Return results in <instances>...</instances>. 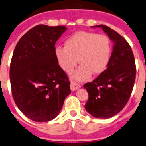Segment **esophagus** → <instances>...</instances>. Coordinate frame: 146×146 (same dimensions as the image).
Returning a JSON list of instances; mask_svg holds the SVG:
<instances>
[{
	"instance_id": "1",
	"label": "esophagus",
	"mask_w": 146,
	"mask_h": 146,
	"mask_svg": "<svg viewBox=\"0 0 146 146\" xmlns=\"http://www.w3.org/2000/svg\"><path fill=\"white\" fill-rule=\"evenodd\" d=\"M81 86L78 84L76 83V82H72L71 84H70V90H71L72 91H76L77 90H78V89H80Z\"/></svg>"
}]
</instances>
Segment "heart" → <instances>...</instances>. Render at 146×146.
Returning a JSON list of instances; mask_svg holds the SVG:
<instances>
[{
  "label": "heart",
  "mask_w": 146,
  "mask_h": 146,
  "mask_svg": "<svg viewBox=\"0 0 146 146\" xmlns=\"http://www.w3.org/2000/svg\"><path fill=\"white\" fill-rule=\"evenodd\" d=\"M111 54V42L107 36L84 31L74 33L65 40L64 47L57 46L54 50L58 64L66 73H71L78 61L82 63L72 76L76 81L87 80L92 73L104 71Z\"/></svg>",
  "instance_id": "heart-1"
}]
</instances>
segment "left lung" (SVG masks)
<instances>
[{
    "label": "left lung",
    "instance_id": "1",
    "mask_svg": "<svg viewBox=\"0 0 146 146\" xmlns=\"http://www.w3.org/2000/svg\"><path fill=\"white\" fill-rule=\"evenodd\" d=\"M101 28L113 42L108 66L92 82L84 84L89 94L85 109L96 118H110L119 113L131 96L136 77V65L132 50L118 33L104 25Z\"/></svg>",
    "mask_w": 146,
    "mask_h": 146
}]
</instances>
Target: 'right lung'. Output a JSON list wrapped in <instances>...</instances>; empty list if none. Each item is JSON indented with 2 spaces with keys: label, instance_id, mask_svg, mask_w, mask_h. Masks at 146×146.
I'll list each match as a JSON object with an SVG mask.
<instances>
[{
  "label": "right lung",
  "instance_id": "right-lung-1",
  "mask_svg": "<svg viewBox=\"0 0 146 146\" xmlns=\"http://www.w3.org/2000/svg\"><path fill=\"white\" fill-rule=\"evenodd\" d=\"M65 26L37 25L20 38L10 64V83L19 110L36 122L55 118L70 94V82L54 55Z\"/></svg>",
  "mask_w": 146,
  "mask_h": 146
}]
</instances>
